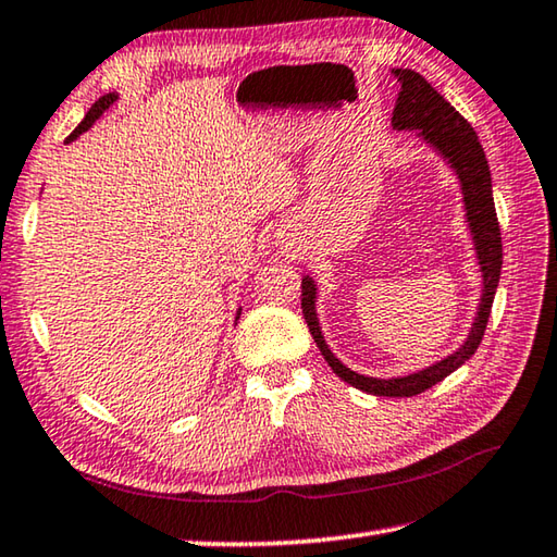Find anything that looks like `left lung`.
Listing matches in <instances>:
<instances>
[{
	"label": "left lung",
	"mask_w": 557,
	"mask_h": 557,
	"mask_svg": "<svg viewBox=\"0 0 557 557\" xmlns=\"http://www.w3.org/2000/svg\"><path fill=\"white\" fill-rule=\"evenodd\" d=\"M395 78L400 83L398 100L393 108V127L395 129H418L422 139L430 143L437 152L447 159L449 166L455 169L461 184V194H465V209H467V223L471 231V238L476 245L479 268H482V301H479V312L474 324H471L469 338L455 354L442 358L440 363H432L430 369L403 375V379H369L361 375L338 361V358L329 351V346L322 336L317 319V285L312 277L301 280V314L307 319L309 332H312L314 342L322 351L324 361L332 366V371L338 379L346 381L354 388L371 393V395H385V398H410V395L425 393L432 385L445 381L451 371H457L461 363L469 361L474 351L482 344L488 314H492L494 295L498 287V277H502V228H498L496 209H494V194H492V172H488V162L474 127L459 115V112L449 106V102L440 96V92L422 78L420 73L410 69H395Z\"/></svg>",
	"instance_id": "obj_1"
}]
</instances>
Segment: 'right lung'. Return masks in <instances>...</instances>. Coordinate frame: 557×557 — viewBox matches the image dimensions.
I'll use <instances>...</instances> for the list:
<instances>
[{
	"instance_id": "obj_1",
	"label": "right lung",
	"mask_w": 557,
	"mask_h": 557,
	"mask_svg": "<svg viewBox=\"0 0 557 557\" xmlns=\"http://www.w3.org/2000/svg\"><path fill=\"white\" fill-rule=\"evenodd\" d=\"M117 100V96H115V92H108V96H102L100 100H96V102H92V108L88 110V115L86 117H83V122H81V125L78 127H75L73 132H71V137H69V143H71V139H75V137H78V135H83V132H86L90 125H92V122H96L100 115H102V112H106L110 106H112V102H115Z\"/></svg>"
}]
</instances>
